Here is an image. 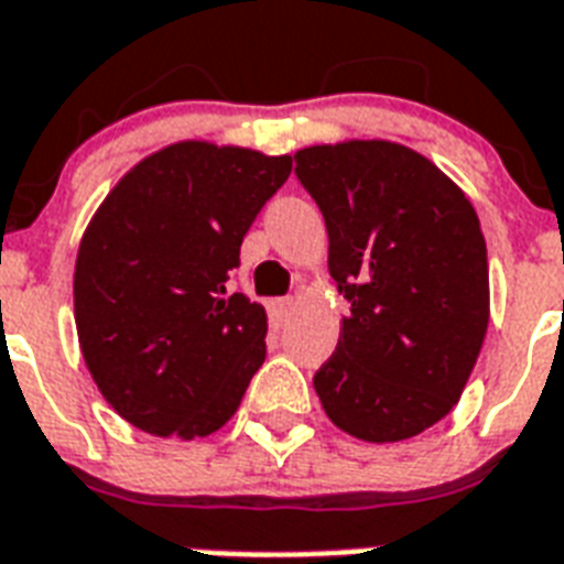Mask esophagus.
<instances>
[{
	"label": "esophagus",
	"mask_w": 564,
	"mask_h": 564,
	"mask_svg": "<svg viewBox=\"0 0 564 564\" xmlns=\"http://www.w3.org/2000/svg\"><path fill=\"white\" fill-rule=\"evenodd\" d=\"M270 314H273V317H276L279 323H285L288 317L294 314V300H291V296L273 300V303H270Z\"/></svg>",
	"instance_id": "esophagus-1"
}]
</instances>
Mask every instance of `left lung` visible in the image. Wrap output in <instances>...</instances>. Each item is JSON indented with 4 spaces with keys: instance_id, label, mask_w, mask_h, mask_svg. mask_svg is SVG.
<instances>
[{
    "instance_id": "obj_1",
    "label": "left lung",
    "mask_w": 564,
    "mask_h": 564,
    "mask_svg": "<svg viewBox=\"0 0 564 564\" xmlns=\"http://www.w3.org/2000/svg\"><path fill=\"white\" fill-rule=\"evenodd\" d=\"M296 176L329 235L350 314L314 373L323 412L370 444L421 435L459 403L486 341L488 252L474 205L403 143L305 147Z\"/></svg>"
}]
</instances>
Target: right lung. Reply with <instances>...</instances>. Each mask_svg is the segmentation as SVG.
<instances>
[{
    "mask_svg": "<svg viewBox=\"0 0 564 564\" xmlns=\"http://www.w3.org/2000/svg\"><path fill=\"white\" fill-rule=\"evenodd\" d=\"M291 176V155L178 141L120 176L73 270L78 347L99 394L159 438L229 421L264 361L268 314L229 294L241 241Z\"/></svg>",
    "mask_w": 564,
    "mask_h": 564,
    "instance_id": "right-lung-1",
    "label": "right lung"
}]
</instances>
